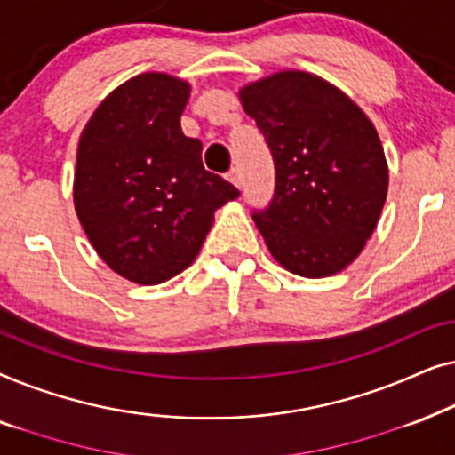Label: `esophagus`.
<instances>
[{
	"label": "esophagus",
	"mask_w": 455,
	"mask_h": 455,
	"mask_svg": "<svg viewBox=\"0 0 455 455\" xmlns=\"http://www.w3.org/2000/svg\"><path fill=\"white\" fill-rule=\"evenodd\" d=\"M228 180H229V182H232L234 186H238V188H240V186H242V176H240L238 167H232V170L228 172Z\"/></svg>",
	"instance_id": "1"
}]
</instances>
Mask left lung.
I'll list each match as a JSON object with an SVG mask.
<instances>
[{
  "mask_svg": "<svg viewBox=\"0 0 455 455\" xmlns=\"http://www.w3.org/2000/svg\"><path fill=\"white\" fill-rule=\"evenodd\" d=\"M275 165V190L252 220L277 263L302 277L333 275L375 232L387 196L377 130L319 76L279 72L240 91Z\"/></svg>",
  "mask_w": 455,
  "mask_h": 455,
  "instance_id": "left-lung-1",
  "label": "left lung"
}]
</instances>
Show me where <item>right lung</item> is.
<instances>
[{"label": "right lung", "mask_w": 455, "mask_h": 455, "mask_svg": "<svg viewBox=\"0 0 455 455\" xmlns=\"http://www.w3.org/2000/svg\"><path fill=\"white\" fill-rule=\"evenodd\" d=\"M190 86L159 72L111 92L78 142L74 207L105 263L134 283L184 271L213 213L240 195L203 167L198 139L180 128Z\"/></svg>", "instance_id": "right-lung-1"}]
</instances>
